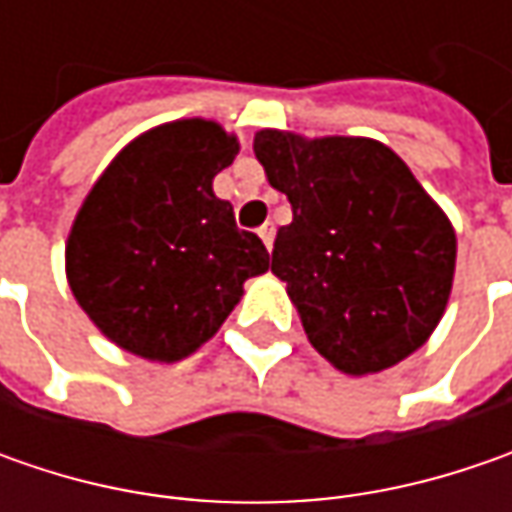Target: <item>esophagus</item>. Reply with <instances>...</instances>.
Instances as JSON below:
<instances>
[{"label":"esophagus","instance_id":"obj_1","mask_svg":"<svg viewBox=\"0 0 512 512\" xmlns=\"http://www.w3.org/2000/svg\"><path fill=\"white\" fill-rule=\"evenodd\" d=\"M259 236H262V242H265V247L270 250V247H273V236H276V227L270 225V222H265V225L259 227Z\"/></svg>","mask_w":512,"mask_h":512}]
</instances>
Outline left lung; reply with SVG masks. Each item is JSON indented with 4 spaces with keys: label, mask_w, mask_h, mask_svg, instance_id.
<instances>
[{
    "label": "left lung",
    "mask_w": 512,
    "mask_h": 512,
    "mask_svg": "<svg viewBox=\"0 0 512 512\" xmlns=\"http://www.w3.org/2000/svg\"><path fill=\"white\" fill-rule=\"evenodd\" d=\"M253 153L293 207L270 270L310 344L350 376L419 350L450 299L456 233L410 168L359 136L259 130Z\"/></svg>",
    "instance_id": "1"
}]
</instances>
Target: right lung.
Listing matches in <instances>:
<instances>
[{
  "instance_id": "obj_1",
  "label": "right lung",
  "mask_w": 512,
  "mask_h": 512,
  "mask_svg": "<svg viewBox=\"0 0 512 512\" xmlns=\"http://www.w3.org/2000/svg\"><path fill=\"white\" fill-rule=\"evenodd\" d=\"M239 153L216 122L179 119L122 150L70 227L68 282L110 342L179 362L222 327L242 285L270 267L256 233L236 227L213 176Z\"/></svg>"
}]
</instances>
